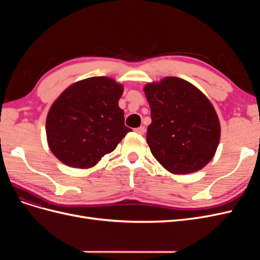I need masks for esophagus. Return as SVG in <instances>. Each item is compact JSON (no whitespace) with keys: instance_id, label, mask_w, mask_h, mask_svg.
I'll return each instance as SVG.
<instances>
[{"instance_id":"1","label":"esophagus","mask_w":260,"mask_h":260,"mask_svg":"<svg viewBox=\"0 0 260 260\" xmlns=\"http://www.w3.org/2000/svg\"><path fill=\"white\" fill-rule=\"evenodd\" d=\"M135 131L137 133H139V135H144V133H145V128L144 127H140V128L135 129Z\"/></svg>"}]
</instances>
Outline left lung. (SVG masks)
Masks as SVG:
<instances>
[{
  "instance_id": "8db88e82",
  "label": "left lung",
  "mask_w": 260,
  "mask_h": 260,
  "mask_svg": "<svg viewBox=\"0 0 260 260\" xmlns=\"http://www.w3.org/2000/svg\"><path fill=\"white\" fill-rule=\"evenodd\" d=\"M144 92L152 117L146 142L157 161L175 175L205 167L220 140L219 119L209 100L177 77L148 83Z\"/></svg>"
}]
</instances>
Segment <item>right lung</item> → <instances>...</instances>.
Wrapping results in <instances>:
<instances>
[{
    "label": "right lung",
    "mask_w": 260,
    "mask_h": 260,
    "mask_svg": "<svg viewBox=\"0 0 260 260\" xmlns=\"http://www.w3.org/2000/svg\"><path fill=\"white\" fill-rule=\"evenodd\" d=\"M123 86L107 77H91L62 92L46 117L52 153L67 166L91 168L112 153L130 128L118 106Z\"/></svg>",
    "instance_id": "add662e5"
}]
</instances>
